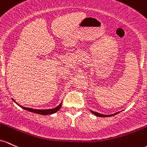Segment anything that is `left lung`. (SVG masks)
<instances>
[{
  "label": "left lung",
  "mask_w": 147,
  "mask_h": 147,
  "mask_svg": "<svg viewBox=\"0 0 147 147\" xmlns=\"http://www.w3.org/2000/svg\"><path fill=\"white\" fill-rule=\"evenodd\" d=\"M91 111V113L92 114H94V115H96V116L97 117H111V116H114V115H117V114L119 113V112H118V113H114L113 115H103V114H100L98 113H96V112H94V111H92V110H90Z\"/></svg>",
  "instance_id": "8db88e82"
}]
</instances>
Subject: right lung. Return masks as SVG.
I'll use <instances>...</instances> for the list:
<instances>
[{
    "mask_svg": "<svg viewBox=\"0 0 147 147\" xmlns=\"http://www.w3.org/2000/svg\"><path fill=\"white\" fill-rule=\"evenodd\" d=\"M12 100L14 103H16L19 107H21V108H23L24 110H27V111H29V112H31V113H36V114H38V115H51V114L57 113V112L60 109L61 106H62V102H61V103H60V105H58L57 107H55V108H52V109H46V110L32 109V108H26V107L21 106V105L18 104V103H16V102L14 99H12Z\"/></svg>",
    "mask_w": 147,
    "mask_h": 147,
    "instance_id": "1",
    "label": "right lung"
}]
</instances>
